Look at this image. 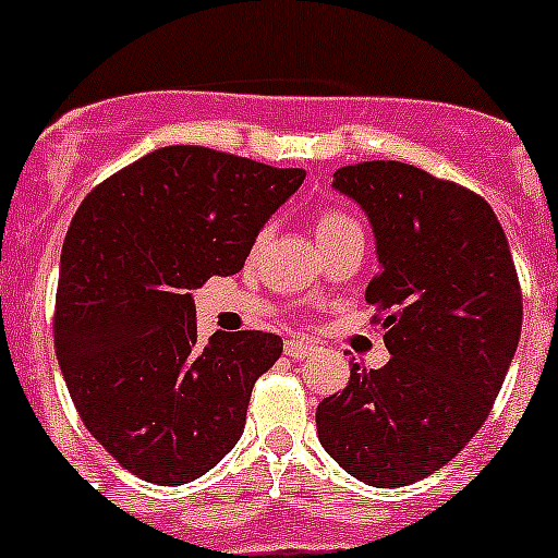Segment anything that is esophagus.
<instances>
[{
	"label": "esophagus",
	"mask_w": 558,
	"mask_h": 558,
	"mask_svg": "<svg viewBox=\"0 0 558 558\" xmlns=\"http://www.w3.org/2000/svg\"><path fill=\"white\" fill-rule=\"evenodd\" d=\"M313 352H315V347H313V343H307V340L293 338V340H288V343H284V354H288V357H293V360H304V357H310Z\"/></svg>",
	"instance_id": "obj_1"
}]
</instances>
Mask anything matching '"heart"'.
I'll return each instance as SVG.
<instances>
[{
  "label": "heart",
  "instance_id": "b5f03b06",
  "mask_svg": "<svg viewBox=\"0 0 558 558\" xmlns=\"http://www.w3.org/2000/svg\"><path fill=\"white\" fill-rule=\"evenodd\" d=\"M347 231H360L357 220L343 209H324L315 220V234H318V243L324 240H332V236L347 234Z\"/></svg>",
  "mask_w": 558,
  "mask_h": 558
}]
</instances>
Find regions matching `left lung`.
<instances>
[{"label":"left lung","mask_w":558,"mask_h":558,"mask_svg":"<svg viewBox=\"0 0 558 558\" xmlns=\"http://www.w3.org/2000/svg\"><path fill=\"white\" fill-rule=\"evenodd\" d=\"M332 186L372 220L366 288L391 352L315 411L324 450L393 489L441 470L489 416L514 360L522 293L506 231L481 195L402 161L340 167Z\"/></svg>","instance_id":"left-lung-1"}]
</instances>
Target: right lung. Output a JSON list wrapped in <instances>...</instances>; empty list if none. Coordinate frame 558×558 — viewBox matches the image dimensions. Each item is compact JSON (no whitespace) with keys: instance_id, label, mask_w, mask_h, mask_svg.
Masks as SVG:
<instances>
[{"instance_id":"right-lung-1","label":"right lung","mask_w":558,"mask_h":558,"mask_svg":"<svg viewBox=\"0 0 558 558\" xmlns=\"http://www.w3.org/2000/svg\"><path fill=\"white\" fill-rule=\"evenodd\" d=\"M304 175L172 145L113 172L75 211L56 354L86 430L142 481H195L243 436L251 388L279 360L282 338L245 329L204 343L192 290L243 268Z\"/></svg>"}]
</instances>
